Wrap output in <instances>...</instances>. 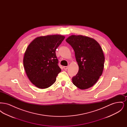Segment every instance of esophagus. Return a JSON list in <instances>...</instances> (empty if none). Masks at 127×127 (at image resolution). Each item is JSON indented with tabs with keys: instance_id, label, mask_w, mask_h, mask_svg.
<instances>
[{
	"instance_id": "obj_1",
	"label": "esophagus",
	"mask_w": 127,
	"mask_h": 127,
	"mask_svg": "<svg viewBox=\"0 0 127 127\" xmlns=\"http://www.w3.org/2000/svg\"><path fill=\"white\" fill-rule=\"evenodd\" d=\"M63 68L65 70H66L68 68V66H63Z\"/></svg>"
}]
</instances>
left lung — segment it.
<instances>
[{"label": "left lung", "mask_w": 127, "mask_h": 127, "mask_svg": "<svg viewBox=\"0 0 127 127\" xmlns=\"http://www.w3.org/2000/svg\"><path fill=\"white\" fill-rule=\"evenodd\" d=\"M73 48L79 71L72 79L73 83L81 90L95 84L101 76L105 57L102 49L94 39L82 35H71L66 40Z\"/></svg>", "instance_id": "obj_1"}]
</instances>
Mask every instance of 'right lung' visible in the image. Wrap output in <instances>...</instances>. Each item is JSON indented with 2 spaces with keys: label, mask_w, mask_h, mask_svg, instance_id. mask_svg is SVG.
Returning a JSON list of instances; mask_svg holds the SVG:
<instances>
[{
  "label": "right lung",
  "mask_w": 127,
  "mask_h": 127,
  "mask_svg": "<svg viewBox=\"0 0 127 127\" xmlns=\"http://www.w3.org/2000/svg\"><path fill=\"white\" fill-rule=\"evenodd\" d=\"M65 37L60 35L38 36L26 49L23 58L25 70L36 87L47 89L55 82L61 70L55 52Z\"/></svg>",
  "instance_id": "add662e5"
}]
</instances>
